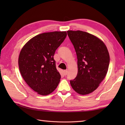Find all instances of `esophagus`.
<instances>
[{"mask_svg":"<svg viewBox=\"0 0 125 125\" xmlns=\"http://www.w3.org/2000/svg\"><path fill=\"white\" fill-rule=\"evenodd\" d=\"M67 73H68V70H65L64 71V75H67Z\"/></svg>","mask_w":125,"mask_h":125,"instance_id":"esophagus-1","label":"esophagus"}]
</instances>
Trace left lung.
Returning a JSON list of instances; mask_svg holds the SVG:
<instances>
[{"mask_svg": "<svg viewBox=\"0 0 125 125\" xmlns=\"http://www.w3.org/2000/svg\"><path fill=\"white\" fill-rule=\"evenodd\" d=\"M77 57L78 73L70 81L78 94L85 95L99 86L107 73L110 55L106 46L97 37L81 31H68Z\"/></svg>", "mask_w": 125, "mask_h": 125, "instance_id": "8db88e82", "label": "left lung"}]
</instances>
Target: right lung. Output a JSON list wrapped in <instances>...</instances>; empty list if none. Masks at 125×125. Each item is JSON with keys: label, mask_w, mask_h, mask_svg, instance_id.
<instances>
[{"label": "right lung", "mask_w": 125, "mask_h": 125, "mask_svg": "<svg viewBox=\"0 0 125 125\" xmlns=\"http://www.w3.org/2000/svg\"><path fill=\"white\" fill-rule=\"evenodd\" d=\"M67 35L66 31L39 34L21 50L18 60L21 75L28 85L39 94H51L59 84L61 75L53 56Z\"/></svg>", "instance_id": "add662e5"}]
</instances>
